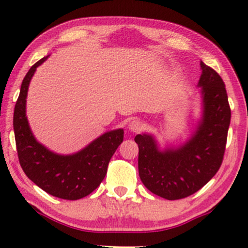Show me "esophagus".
Returning a JSON list of instances; mask_svg holds the SVG:
<instances>
[{"label": "esophagus", "mask_w": 248, "mask_h": 248, "mask_svg": "<svg viewBox=\"0 0 248 248\" xmlns=\"http://www.w3.org/2000/svg\"><path fill=\"white\" fill-rule=\"evenodd\" d=\"M142 127H143V125H142L140 121L133 120L128 123V130H130L131 132H135V133L140 132L142 130Z\"/></svg>", "instance_id": "1"}]
</instances>
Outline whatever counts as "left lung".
<instances>
[{"mask_svg": "<svg viewBox=\"0 0 248 248\" xmlns=\"http://www.w3.org/2000/svg\"><path fill=\"white\" fill-rule=\"evenodd\" d=\"M203 118L185 145L159 151L151 135L138 134L139 175L149 191L166 200L187 198L201 189L222 164L232 110L225 82L201 62Z\"/></svg>", "mask_w": 248, "mask_h": 248, "instance_id": "left-lung-1", "label": "left lung"}]
</instances>
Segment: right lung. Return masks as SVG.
Returning <instances> with one entry per match:
<instances>
[{"instance_id": "1", "label": "right lung", "mask_w": 248, "mask_h": 248, "mask_svg": "<svg viewBox=\"0 0 248 248\" xmlns=\"http://www.w3.org/2000/svg\"><path fill=\"white\" fill-rule=\"evenodd\" d=\"M46 57L30 67L23 78L13 114V128L20 166L30 181L63 200H79L93 192L103 182L110 158L124 138L123 130L107 132L72 155H60L39 144L30 131L26 117V98L29 82Z\"/></svg>"}]
</instances>
